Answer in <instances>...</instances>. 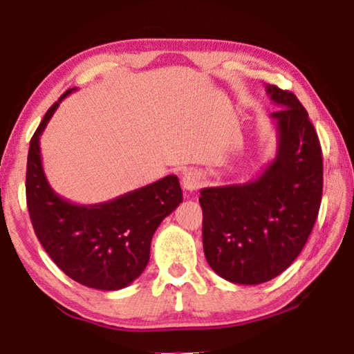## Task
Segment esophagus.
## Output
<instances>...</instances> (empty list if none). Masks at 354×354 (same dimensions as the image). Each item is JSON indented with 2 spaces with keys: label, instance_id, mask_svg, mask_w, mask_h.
Instances as JSON below:
<instances>
[{
  "label": "esophagus",
  "instance_id": "1",
  "mask_svg": "<svg viewBox=\"0 0 354 354\" xmlns=\"http://www.w3.org/2000/svg\"><path fill=\"white\" fill-rule=\"evenodd\" d=\"M203 181H205V176H203V173L198 171V170H195V169L185 170L183 178H181L183 187L187 190V192L198 190L201 187Z\"/></svg>",
  "mask_w": 354,
  "mask_h": 354
}]
</instances>
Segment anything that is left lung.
I'll use <instances>...</instances> for the list:
<instances>
[{"label": "left lung", "mask_w": 354, "mask_h": 354, "mask_svg": "<svg viewBox=\"0 0 354 354\" xmlns=\"http://www.w3.org/2000/svg\"><path fill=\"white\" fill-rule=\"evenodd\" d=\"M281 111L277 156L243 184L200 190L203 248L212 270L234 284H261L297 259L319 215L323 159L319 137L298 98L266 86Z\"/></svg>", "instance_id": "left-lung-1"}]
</instances>
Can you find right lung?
I'll use <instances>...</instances> for the list:
<instances>
[{
  "label": "right lung",
  "instance_id": "1",
  "mask_svg": "<svg viewBox=\"0 0 354 354\" xmlns=\"http://www.w3.org/2000/svg\"><path fill=\"white\" fill-rule=\"evenodd\" d=\"M65 92L41 120L29 143L26 203L35 236L61 270L82 286L118 290L145 270L153 234L183 201L176 175L98 205H75L59 196L45 176L40 136Z\"/></svg>",
  "mask_w": 354,
  "mask_h": 354
}]
</instances>
